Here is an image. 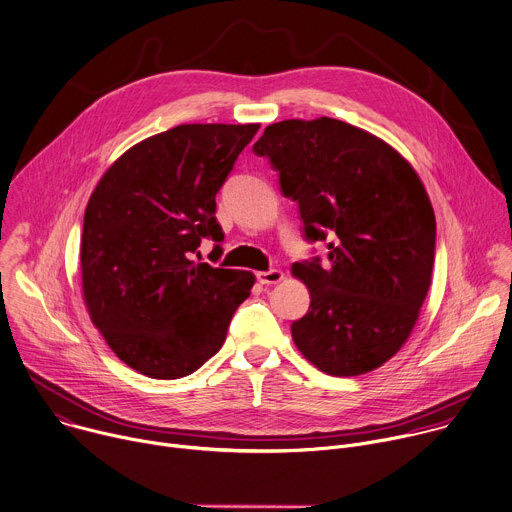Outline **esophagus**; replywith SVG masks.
<instances>
[{
  "mask_svg": "<svg viewBox=\"0 0 512 512\" xmlns=\"http://www.w3.org/2000/svg\"><path fill=\"white\" fill-rule=\"evenodd\" d=\"M281 279H283V271H279V269H269V271H259L257 273V281L261 285H275Z\"/></svg>",
  "mask_w": 512,
  "mask_h": 512,
  "instance_id": "obj_1",
  "label": "esophagus"
}]
</instances>
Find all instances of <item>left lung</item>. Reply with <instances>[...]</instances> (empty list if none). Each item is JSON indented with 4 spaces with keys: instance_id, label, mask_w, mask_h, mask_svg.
<instances>
[{
    "instance_id": "left-lung-1",
    "label": "left lung",
    "mask_w": 512,
    "mask_h": 512,
    "mask_svg": "<svg viewBox=\"0 0 512 512\" xmlns=\"http://www.w3.org/2000/svg\"><path fill=\"white\" fill-rule=\"evenodd\" d=\"M297 203L309 243L327 261L293 263L311 295L291 323L297 350L329 376L386 364L408 339L426 299L436 219L412 164L382 138L348 122L283 120L253 144Z\"/></svg>"
}]
</instances>
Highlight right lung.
I'll return each instance as SVG.
<instances>
[{
	"label": "right lung",
	"instance_id": "obj_1",
	"mask_svg": "<svg viewBox=\"0 0 512 512\" xmlns=\"http://www.w3.org/2000/svg\"><path fill=\"white\" fill-rule=\"evenodd\" d=\"M259 124H181L128 148L96 185L80 245L92 323L132 370L177 380L199 370L251 295V271L193 259L221 253L215 197Z\"/></svg>",
	"mask_w": 512,
	"mask_h": 512
}]
</instances>
